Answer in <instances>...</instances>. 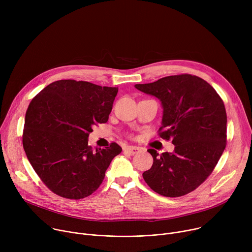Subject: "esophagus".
<instances>
[{"instance_id": "34e87169", "label": "esophagus", "mask_w": 252, "mask_h": 252, "mask_svg": "<svg viewBox=\"0 0 252 252\" xmlns=\"http://www.w3.org/2000/svg\"><path fill=\"white\" fill-rule=\"evenodd\" d=\"M140 151H141V149L139 147H126V148H125V152L128 153L131 156H134V155L138 154Z\"/></svg>"}]
</instances>
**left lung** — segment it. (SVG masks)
<instances>
[{
    "label": "left lung",
    "instance_id": "8db88e82",
    "mask_svg": "<svg viewBox=\"0 0 252 252\" xmlns=\"http://www.w3.org/2000/svg\"><path fill=\"white\" fill-rule=\"evenodd\" d=\"M134 87L161 101L158 134L174 145L173 153L148 150L154 163L142 173L143 179L163 196L191 192L210 175L226 147L227 117L221 97L207 82L189 74Z\"/></svg>",
    "mask_w": 252,
    "mask_h": 252
}]
</instances>
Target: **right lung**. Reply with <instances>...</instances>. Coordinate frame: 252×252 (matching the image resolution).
I'll use <instances>...</instances> for the list:
<instances>
[{"instance_id": "add662e5", "label": "right lung", "mask_w": 252, "mask_h": 252, "mask_svg": "<svg viewBox=\"0 0 252 252\" xmlns=\"http://www.w3.org/2000/svg\"><path fill=\"white\" fill-rule=\"evenodd\" d=\"M119 89L89 82L61 80L35 95L26 113L23 147L41 181L69 199L91 195L122 148L112 142L93 150V126L109 120Z\"/></svg>"}]
</instances>
